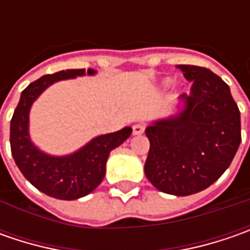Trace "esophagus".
I'll return each mask as SVG.
<instances>
[{
  "instance_id": "34e87169",
  "label": "esophagus",
  "mask_w": 250,
  "mask_h": 250,
  "mask_svg": "<svg viewBox=\"0 0 250 250\" xmlns=\"http://www.w3.org/2000/svg\"><path fill=\"white\" fill-rule=\"evenodd\" d=\"M145 132V125L143 124H136L133 125V135H142Z\"/></svg>"
}]
</instances>
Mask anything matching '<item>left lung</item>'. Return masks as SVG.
I'll return each instance as SVG.
<instances>
[{"instance_id":"1","label":"left lung","mask_w":250,"mask_h":250,"mask_svg":"<svg viewBox=\"0 0 250 250\" xmlns=\"http://www.w3.org/2000/svg\"><path fill=\"white\" fill-rule=\"evenodd\" d=\"M177 68L193 84L189 94H181L178 114L146 128L145 174L160 192L188 196L214 184L229 167L241 143V114L216 73L195 65Z\"/></svg>"}]
</instances>
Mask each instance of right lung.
I'll use <instances>...</instances> for the list:
<instances>
[{
  "label": "right lung",
  "mask_w": 250,
  "mask_h": 250,
  "mask_svg": "<svg viewBox=\"0 0 250 250\" xmlns=\"http://www.w3.org/2000/svg\"><path fill=\"white\" fill-rule=\"evenodd\" d=\"M94 75V69H66L44 75L30 83L21 94V100L11 120V151L23 177L48 196L75 200L86 196L101 184L111 150L121 146L132 133V128L96 136L83 147L66 156H51L39 149L30 139L29 112L37 97L53 83Z\"/></svg>",
  "instance_id": "1"
}]
</instances>
